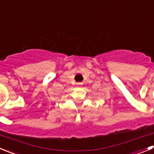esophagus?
I'll list each match as a JSON object with an SVG mask.
<instances>
[{"label": "esophagus", "instance_id": "1", "mask_svg": "<svg viewBox=\"0 0 154 154\" xmlns=\"http://www.w3.org/2000/svg\"><path fill=\"white\" fill-rule=\"evenodd\" d=\"M77 85L81 86V85H82V83H77Z\"/></svg>", "mask_w": 154, "mask_h": 154}]
</instances>
